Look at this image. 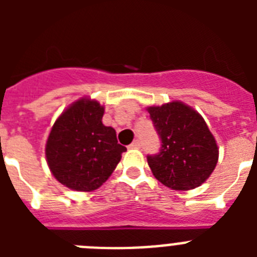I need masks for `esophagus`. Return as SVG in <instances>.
<instances>
[{
  "mask_svg": "<svg viewBox=\"0 0 257 257\" xmlns=\"http://www.w3.org/2000/svg\"><path fill=\"white\" fill-rule=\"evenodd\" d=\"M140 147H142V144H140L139 140H135V142H134V143H131L128 148H130V149H139Z\"/></svg>",
  "mask_w": 257,
  "mask_h": 257,
  "instance_id": "34e87169",
  "label": "esophagus"
}]
</instances>
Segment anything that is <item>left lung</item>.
I'll return each instance as SVG.
<instances>
[{
	"label": "left lung",
	"instance_id": "left-lung-1",
	"mask_svg": "<svg viewBox=\"0 0 257 257\" xmlns=\"http://www.w3.org/2000/svg\"><path fill=\"white\" fill-rule=\"evenodd\" d=\"M161 139L160 152L148 156L157 180L174 190H189L205 183L219 158L216 140L205 119L181 101L149 106Z\"/></svg>",
	"mask_w": 257,
	"mask_h": 257
}]
</instances>
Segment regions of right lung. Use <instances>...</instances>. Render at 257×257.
<instances>
[{"mask_svg": "<svg viewBox=\"0 0 257 257\" xmlns=\"http://www.w3.org/2000/svg\"><path fill=\"white\" fill-rule=\"evenodd\" d=\"M104 106L79 99L61 113L46 143L47 165L56 180L69 189L91 192L108 180L121 154L115 130L104 126Z\"/></svg>", "mask_w": 257, "mask_h": 257, "instance_id": "add662e5", "label": "right lung"}]
</instances>
